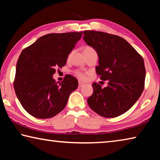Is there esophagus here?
<instances>
[{
    "mask_svg": "<svg viewBox=\"0 0 160 160\" xmlns=\"http://www.w3.org/2000/svg\"><path fill=\"white\" fill-rule=\"evenodd\" d=\"M83 85H84V83L82 82H78V87H79V88H81V87H82Z\"/></svg>",
    "mask_w": 160,
    "mask_h": 160,
    "instance_id": "obj_1",
    "label": "esophagus"
}]
</instances>
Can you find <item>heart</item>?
Returning <instances> with one entry per match:
<instances>
[{
	"mask_svg": "<svg viewBox=\"0 0 160 160\" xmlns=\"http://www.w3.org/2000/svg\"><path fill=\"white\" fill-rule=\"evenodd\" d=\"M88 49H93V48H91L90 47H86L84 50H88ZM75 75H76L78 78H80V79H83V78H85V75H84V73H82V72L80 71H78V70L75 71Z\"/></svg>",
	"mask_w": 160,
	"mask_h": 160,
	"instance_id": "1",
	"label": "heart"
}]
</instances>
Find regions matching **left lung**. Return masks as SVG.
I'll list each match as a JSON object with an SVG mask.
<instances>
[{"mask_svg":"<svg viewBox=\"0 0 160 160\" xmlns=\"http://www.w3.org/2000/svg\"><path fill=\"white\" fill-rule=\"evenodd\" d=\"M84 41L97 51L99 66L96 72L108 86L94 82L89 106L99 115L114 118L133 106L144 90L145 68L137 51L117 35L102 32L84 31Z\"/></svg>","mask_w":160,"mask_h":160,"instance_id":"1","label":"left lung"}]
</instances>
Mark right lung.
I'll use <instances>...</instances> for the list:
<instances>
[{
	"mask_svg": "<svg viewBox=\"0 0 160 160\" xmlns=\"http://www.w3.org/2000/svg\"><path fill=\"white\" fill-rule=\"evenodd\" d=\"M82 32L48 34L20 53L14 80L15 94L27 112L38 118H49L63 110L70 94L78 86L75 77L66 75L61 82L53 75L64 66L68 54Z\"/></svg>",
	"mask_w": 160,
	"mask_h": 160,
	"instance_id": "obj_1",
	"label": "right lung"
}]
</instances>
